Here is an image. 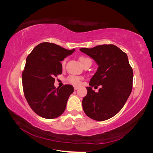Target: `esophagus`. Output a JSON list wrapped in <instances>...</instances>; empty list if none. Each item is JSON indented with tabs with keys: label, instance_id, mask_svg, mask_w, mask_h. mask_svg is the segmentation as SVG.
<instances>
[{
	"label": "esophagus",
	"instance_id": "esophagus-1",
	"mask_svg": "<svg viewBox=\"0 0 153 153\" xmlns=\"http://www.w3.org/2000/svg\"><path fill=\"white\" fill-rule=\"evenodd\" d=\"M77 89H78V87H77V86H74V90H76Z\"/></svg>",
	"mask_w": 153,
	"mask_h": 153
}]
</instances>
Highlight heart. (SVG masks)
<instances>
[{"label":"heart","mask_w":153,"mask_h":153,"mask_svg":"<svg viewBox=\"0 0 153 153\" xmlns=\"http://www.w3.org/2000/svg\"><path fill=\"white\" fill-rule=\"evenodd\" d=\"M79 61L83 67H84L85 65L88 63H92L91 59H90L89 58L85 57V56H80V57L79 58ZM65 65V61H63V62H62V67H64ZM67 82H68L69 83H70V84H71L72 85H74V86H79V85L81 84L82 78L81 77H79V76H69L68 77H67Z\"/></svg>","instance_id":"1"}]
</instances>
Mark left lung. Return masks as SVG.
I'll use <instances>...</instances> for the list:
<instances>
[{
    "label": "left lung",
    "instance_id": "1",
    "mask_svg": "<svg viewBox=\"0 0 153 153\" xmlns=\"http://www.w3.org/2000/svg\"><path fill=\"white\" fill-rule=\"evenodd\" d=\"M98 64L82 100L84 113L96 121L108 120L120 112L132 90L133 70L126 53L113 45L79 49ZM102 86L98 93L92 87Z\"/></svg>",
    "mask_w": 153,
    "mask_h": 153
}]
</instances>
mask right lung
Instances as JSON below:
<instances>
[{"instance_id":"1","label":"right lung","mask_w":153,"mask_h":153,"mask_svg":"<svg viewBox=\"0 0 153 153\" xmlns=\"http://www.w3.org/2000/svg\"><path fill=\"white\" fill-rule=\"evenodd\" d=\"M74 51L54 43L42 42L27 56L22 73L23 89L30 107L40 117L55 119L65 110L74 87L65 84L56 88L54 83L55 77L62 74L61 61Z\"/></svg>"}]
</instances>
